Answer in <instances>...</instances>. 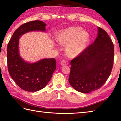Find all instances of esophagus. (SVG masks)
<instances>
[{
    "mask_svg": "<svg viewBox=\"0 0 121 121\" xmlns=\"http://www.w3.org/2000/svg\"><path fill=\"white\" fill-rule=\"evenodd\" d=\"M61 65H62V66H64V65H67L68 64V62L66 60H62V61L61 62Z\"/></svg>",
    "mask_w": 121,
    "mask_h": 121,
    "instance_id": "esophagus-1",
    "label": "esophagus"
}]
</instances>
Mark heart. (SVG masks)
<instances>
[{
	"instance_id": "1",
	"label": "heart",
	"mask_w": 121,
	"mask_h": 121,
	"mask_svg": "<svg viewBox=\"0 0 121 121\" xmlns=\"http://www.w3.org/2000/svg\"><path fill=\"white\" fill-rule=\"evenodd\" d=\"M89 39V32L79 26H71L61 29L56 35V40L59 44H67L65 51L71 58L76 57L83 52Z\"/></svg>"
}]
</instances>
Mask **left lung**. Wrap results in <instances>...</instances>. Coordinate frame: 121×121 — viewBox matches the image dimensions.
I'll use <instances>...</instances> for the list:
<instances>
[{
	"instance_id": "left-lung-1",
	"label": "left lung",
	"mask_w": 121,
	"mask_h": 121,
	"mask_svg": "<svg viewBox=\"0 0 121 121\" xmlns=\"http://www.w3.org/2000/svg\"><path fill=\"white\" fill-rule=\"evenodd\" d=\"M93 43L71 61L70 84L75 90L88 93L103 86L111 74L114 46L107 32L98 27Z\"/></svg>"
}]
</instances>
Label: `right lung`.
Returning a JSON list of instances; mask_svg holds the SVG:
<instances>
[{
    "instance_id": "obj_1",
    "label": "right lung",
    "mask_w": 121,
    "mask_h": 121,
    "mask_svg": "<svg viewBox=\"0 0 121 121\" xmlns=\"http://www.w3.org/2000/svg\"><path fill=\"white\" fill-rule=\"evenodd\" d=\"M47 25L40 20L30 21L21 25L11 37L7 47V58L9 74L16 83L23 90L39 91L48 83L56 69L54 58H44L31 63L20 55L19 39L30 31L46 32Z\"/></svg>"
}]
</instances>
